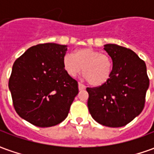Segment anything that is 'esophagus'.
Returning <instances> with one entry per match:
<instances>
[{"label": "esophagus", "instance_id": "esophagus-1", "mask_svg": "<svg viewBox=\"0 0 154 154\" xmlns=\"http://www.w3.org/2000/svg\"><path fill=\"white\" fill-rule=\"evenodd\" d=\"M78 88H79V90H84V89L86 88V86L79 82V83H78Z\"/></svg>", "mask_w": 154, "mask_h": 154}]
</instances>
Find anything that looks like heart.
<instances>
[{"mask_svg": "<svg viewBox=\"0 0 154 154\" xmlns=\"http://www.w3.org/2000/svg\"><path fill=\"white\" fill-rule=\"evenodd\" d=\"M63 63L66 72L72 77H76L82 70L84 77L94 87L106 83L113 71L111 57L91 48L77 49L73 55L66 54Z\"/></svg>", "mask_w": 154, "mask_h": 154, "instance_id": "1", "label": "heart"}]
</instances>
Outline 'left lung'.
Returning a JSON list of instances; mask_svg holds the SVG:
<instances>
[{"mask_svg": "<svg viewBox=\"0 0 154 154\" xmlns=\"http://www.w3.org/2000/svg\"><path fill=\"white\" fill-rule=\"evenodd\" d=\"M113 62L110 80L97 87H87V106L100 125L122 127L142 112L149 87L145 63L134 51L117 44L104 45Z\"/></svg>", "mask_w": 154, "mask_h": 154, "instance_id": "obj_1", "label": "left lung"}]
</instances>
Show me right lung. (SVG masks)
Wrapping results in <instances>:
<instances>
[{"label": "right lung", "instance_id": "1", "mask_svg": "<svg viewBox=\"0 0 154 154\" xmlns=\"http://www.w3.org/2000/svg\"><path fill=\"white\" fill-rule=\"evenodd\" d=\"M67 45L47 43L29 48L13 64L9 80L15 111L38 127H51L67 118L78 84L63 60Z\"/></svg>", "mask_w": 154, "mask_h": 154}]
</instances>
